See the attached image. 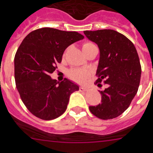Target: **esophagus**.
<instances>
[{"label": "esophagus", "mask_w": 153, "mask_h": 153, "mask_svg": "<svg viewBox=\"0 0 153 153\" xmlns=\"http://www.w3.org/2000/svg\"><path fill=\"white\" fill-rule=\"evenodd\" d=\"M79 90H80V91H86L87 88H85V87H80Z\"/></svg>", "instance_id": "esophagus-1"}]
</instances>
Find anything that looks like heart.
Returning <instances> with one entry per match:
<instances>
[{
  "label": "heart",
  "instance_id": "1",
  "mask_svg": "<svg viewBox=\"0 0 153 153\" xmlns=\"http://www.w3.org/2000/svg\"><path fill=\"white\" fill-rule=\"evenodd\" d=\"M94 46V44L90 42H85L82 44V49L83 52H85L87 49H90V48L93 47ZM68 75L70 78L72 80H74L75 82H78V83H82L85 82V80L88 77V73L83 69H79V68H75V69L70 70L68 72Z\"/></svg>",
  "mask_w": 153,
  "mask_h": 153
}]
</instances>
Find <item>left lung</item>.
Wrapping results in <instances>:
<instances>
[{
    "label": "left lung",
    "mask_w": 153,
    "mask_h": 153,
    "mask_svg": "<svg viewBox=\"0 0 153 153\" xmlns=\"http://www.w3.org/2000/svg\"><path fill=\"white\" fill-rule=\"evenodd\" d=\"M84 33L100 50L94 84L101 88L104 81L105 85L99 91L101 104L89 110L100 119H114L127 109L138 91L142 71L138 53L133 42L115 30H85Z\"/></svg>",
    "instance_id": "8db88e82"
}]
</instances>
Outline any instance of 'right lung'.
I'll list each match as a JSON object with an SVG mask.
<instances>
[{
    "label": "right lung",
    "mask_w": 153,
    "mask_h": 153,
    "mask_svg": "<svg viewBox=\"0 0 153 153\" xmlns=\"http://www.w3.org/2000/svg\"><path fill=\"white\" fill-rule=\"evenodd\" d=\"M84 39L78 32L45 27L24 38L14 58V78L22 101L36 117L51 120L65 111L71 93L79 87L65 79H52L50 74L62 62L65 50Z\"/></svg>",
    "instance_id": "right-lung-1"
}]
</instances>
